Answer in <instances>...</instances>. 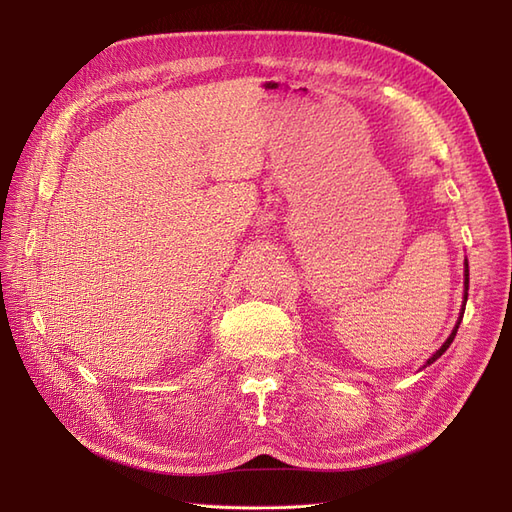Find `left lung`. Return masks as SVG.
<instances>
[{"label": "left lung", "mask_w": 512, "mask_h": 512, "mask_svg": "<svg viewBox=\"0 0 512 512\" xmlns=\"http://www.w3.org/2000/svg\"><path fill=\"white\" fill-rule=\"evenodd\" d=\"M468 286H470V269H468V260H466V273H463V288H466V290H463V307H461V316H459V320H457V324H455L453 333L448 335V339H446V342L442 344V348H440V350L433 352V356H431V359L425 363V367H427V365H431L433 361H438L440 356L446 352V348L453 344V339H455V335H457V329H459V324H461V318H463V312H466V301H468Z\"/></svg>", "instance_id": "8db88e82"}]
</instances>
